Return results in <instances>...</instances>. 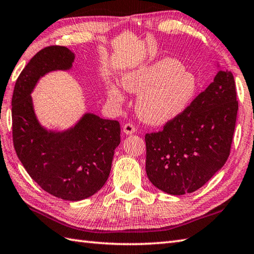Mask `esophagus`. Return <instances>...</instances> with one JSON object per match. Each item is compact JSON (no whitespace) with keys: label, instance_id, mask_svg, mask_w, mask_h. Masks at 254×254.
Here are the masks:
<instances>
[{"label":"esophagus","instance_id":"34e87169","mask_svg":"<svg viewBox=\"0 0 254 254\" xmlns=\"http://www.w3.org/2000/svg\"><path fill=\"white\" fill-rule=\"evenodd\" d=\"M135 131H136V127H134L132 123H127L126 126L123 127V132L126 133L127 135H130V134L135 133Z\"/></svg>","mask_w":254,"mask_h":254}]
</instances>
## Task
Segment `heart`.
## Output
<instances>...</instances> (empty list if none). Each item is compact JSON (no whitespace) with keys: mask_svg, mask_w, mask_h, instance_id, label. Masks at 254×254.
<instances>
[{"mask_svg":"<svg viewBox=\"0 0 254 254\" xmlns=\"http://www.w3.org/2000/svg\"><path fill=\"white\" fill-rule=\"evenodd\" d=\"M121 83L128 93L138 94L137 115L153 126H165L180 118L198 91L196 75L174 58L128 69L122 74ZM107 94L117 105L124 101L122 88L115 83L108 84Z\"/></svg>","mask_w":254,"mask_h":254,"instance_id":"1","label":"heart"}]
</instances>
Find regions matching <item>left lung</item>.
Listing matches in <instances>:
<instances>
[{
	"label": "left lung",
	"instance_id": "8db88e82",
	"mask_svg": "<svg viewBox=\"0 0 254 254\" xmlns=\"http://www.w3.org/2000/svg\"><path fill=\"white\" fill-rule=\"evenodd\" d=\"M237 112L233 73L218 71L180 118L145 135L149 181L171 195L203 187L228 159Z\"/></svg>",
	"mask_w": 254,
	"mask_h": 254
}]
</instances>
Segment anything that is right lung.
<instances>
[{
  "label": "right lung",
  "instance_id": "right-lung-1",
  "mask_svg": "<svg viewBox=\"0 0 254 254\" xmlns=\"http://www.w3.org/2000/svg\"><path fill=\"white\" fill-rule=\"evenodd\" d=\"M75 60L66 47L51 46L31 59L16 80L12 98L13 142L20 163L41 189L59 198L94 195L110 175L120 124L87 112L63 131L48 130L36 116L31 93L46 74L68 71Z\"/></svg>",
  "mask_w": 254,
  "mask_h": 254
}]
</instances>
